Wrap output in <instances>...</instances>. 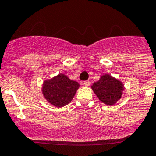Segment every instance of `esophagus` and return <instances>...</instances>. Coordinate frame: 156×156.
<instances>
[{"label": "esophagus", "mask_w": 156, "mask_h": 156, "mask_svg": "<svg viewBox=\"0 0 156 156\" xmlns=\"http://www.w3.org/2000/svg\"><path fill=\"white\" fill-rule=\"evenodd\" d=\"M83 84H84L86 87H89L90 85V81H89V80L85 81V82H83Z\"/></svg>", "instance_id": "1"}]
</instances>
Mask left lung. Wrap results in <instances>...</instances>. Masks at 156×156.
Listing matches in <instances>:
<instances>
[{"label":"left lung","mask_w":156,"mask_h":156,"mask_svg":"<svg viewBox=\"0 0 156 156\" xmlns=\"http://www.w3.org/2000/svg\"><path fill=\"white\" fill-rule=\"evenodd\" d=\"M91 87L101 102L107 105L115 104L121 98L123 90L122 83L109 74L102 75Z\"/></svg>","instance_id":"8db88e82"}]
</instances>
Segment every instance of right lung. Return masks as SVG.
<instances>
[{"label": "right lung", "mask_w": 156, "mask_h": 156, "mask_svg": "<svg viewBox=\"0 0 156 156\" xmlns=\"http://www.w3.org/2000/svg\"><path fill=\"white\" fill-rule=\"evenodd\" d=\"M79 85L62 74L44 82L42 88L45 98L55 107H63L71 102Z\"/></svg>", "instance_id": "add662e5"}]
</instances>
